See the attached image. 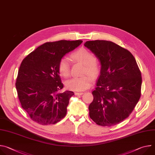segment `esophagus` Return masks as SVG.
<instances>
[{
	"label": "esophagus",
	"mask_w": 155,
	"mask_h": 155,
	"mask_svg": "<svg viewBox=\"0 0 155 155\" xmlns=\"http://www.w3.org/2000/svg\"><path fill=\"white\" fill-rule=\"evenodd\" d=\"M83 94V93H81H81H78V92H75V94L77 95V96H80V95H81V94Z\"/></svg>",
	"instance_id": "34e87169"
}]
</instances>
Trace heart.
<instances>
[{
    "instance_id": "heart-1",
    "label": "heart",
    "mask_w": 155,
    "mask_h": 155,
    "mask_svg": "<svg viewBox=\"0 0 155 155\" xmlns=\"http://www.w3.org/2000/svg\"><path fill=\"white\" fill-rule=\"evenodd\" d=\"M71 58L74 61L84 64L83 74L88 73L93 77L98 75L100 72V65L95 59L94 54L86 48H81L72 53ZM59 74L64 78H68L70 75V64L66 59H61L58 65ZM92 83V78L88 74L80 77H74L65 82V86L68 90L81 91L89 87Z\"/></svg>"
}]
</instances>
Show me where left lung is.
Wrapping results in <instances>:
<instances>
[{
	"mask_svg": "<svg viewBox=\"0 0 155 155\" xmlns=\"http://www.w3.org/2000/svg\"><path fill=\"white\" fill-rule=\"evenodd\" d=\"M101 64L94 99L89 105L90 117L97 124L112 126L127 118L141 96L142 76L131 53L107 40L87 41L84 44Z\"/></svg>",
	"mask_w": 155,
	"mask_h": 155,
	"instance_id": "obj_1",
	"label": "left lung"
}]
</instances>
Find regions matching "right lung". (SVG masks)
Instances as JSON below:
<instances>
[{"label":"right lung","instance_id":"add662e5","mask_svg":"<svg viewBox=\"0 0 155 155\" xmlns=\"http://www.w3.org/2000/svg\"><path fill=\"white\" fill-rule=\"evenodd\" d=\"M82 40L45 43L22 61L15 83L21 107L31 119L42 125L54 124L67 114L74 92L60 93L64 86L58 65L62 58Z\"/></svg>","mask_w":155,"mask_h":155}]
</instances>
